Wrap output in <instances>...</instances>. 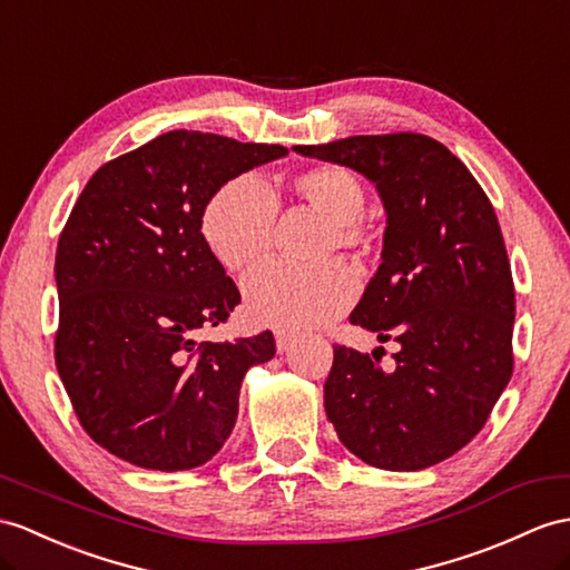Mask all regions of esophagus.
Masks as SVG:
<instances>
[{
	"label": "esophagus",
	"mask_w": 570,
	"mask_h": 570,
	"mask_svg": "<svg viewBox=\"0 0 570 570\" xmlns=\"http://www.w3.org/2000/svg\"><path fill=\"white\" fill-rule=\"evenodd\" d=\"M293 341H295V336H289V333H285V331H277V333H275L277 353H287L289 345H293Z\"/></svg>",
	"instance_id": "1"
}]
</instances>
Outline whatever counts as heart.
<instances>
[{"mask_svg": "<svg viewBox=\"0 0 570 570\" xmlns=\"http://www.w3.org/2000/svg\"><path fill=\"white\" fill-rule=\"evenodd\" d=\"M293 190L328 219L331 248H357L367 242L363 225L367 190L357 174L333 164L314 166L293 180ZM275 219L277 203L268 186L252 174H242L222 184L205 203L200 229L219 266L239 273L271 252ZM355 295V275L341 263L304 271L271 261L244 281L248 316L275 328L326 324L348 309Z\"/></svg>", "mask_w": 570, "mask_h": 570, "instance_id": "1", "label": "heart"}]
</instances>
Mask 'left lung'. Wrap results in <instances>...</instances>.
Returning a JSON list of instances; mask_svg holds the SVG:
<instances>
[{
  "instance_id": "left-lung-1",
  "label": "left lung",
  "mask_w": 570,
  "mask_h": 570,
  "mask_svg": "<svg viewBox=\"0 0 570 570\" xmlns=\"http://www.w3.org/2000/svg\"><path fill=\"white\" fill-rule=\"evenodd\" d=\"M295 151L363 174L386 213L382 263L351 324L394 341L396 365L384 372L374 353L336 345L328 421L370 466L448 460L489 421L512 374L515 289L493 205L425 135H355Z\"/></svg>"
}]
</instances>
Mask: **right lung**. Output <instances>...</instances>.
I'll return each instance as SVG.
<instances>
[{
  "label": "right lung",
  "mask_w": 570,
  "mask_h": 570,
  "mask_svg": "<svg viewBox=\"0 0 570 570\" xmlns=\"http://www.w3.org/2000/svg\"><path fill=\"white\" fill-rule=\"evenodd\" d=\"M281 145L171 130L104 164L60 234L55 365L89 438L142 469H196L225 445L248 367L275 355L263 331L198 343L227 322L239 289L200 219L213 193Z\"/></svg>",
  "instance_id": "right-lung-1"
}]
</instances>
